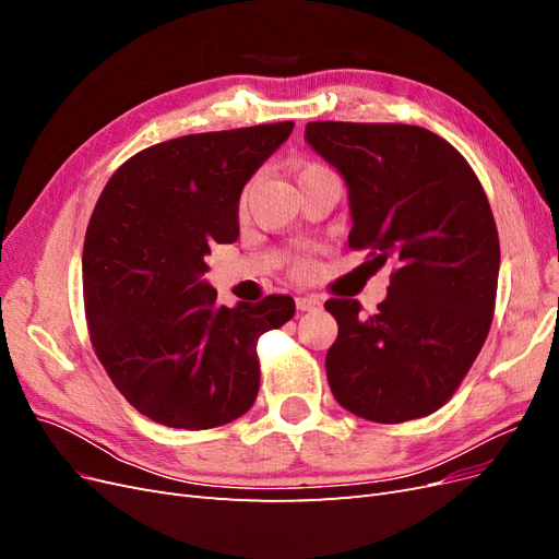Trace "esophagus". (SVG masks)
<instances>
[{"mask_svg":"<svg viewBox=\"0 0 559 559\" xmlns=\"http://www.w3.org/2000/svg\"><path fill=\"white\" fill-rule=\"evenodd\" d=\"M296 308L300 312H314L321 308V300L317 296H298L296 298Z\"/></svg>","mask_w":559,"mask_h":559,"instance_id":"34e87169","label":"esophagus"}]
</instances>
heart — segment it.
I'll use <instances>...</instances> for the list:
<instances>
[{
	"instance_id": "1",
	"label": "heart",
	"mask_w": 559,
	"mask_h": 559,
	"mask_svg": "<svg viewBox=\"0 0 559 559\" xmlns=\"http://www.w3.org/2000/svg\"><path fill=\"white\" fill-rule=\"evenodd\" d=\"M319 170H326V167L314 165V163H308V165H298V167H296V179L306 177V175H312V173H319Z\"/></svg>"
}]
</instances>
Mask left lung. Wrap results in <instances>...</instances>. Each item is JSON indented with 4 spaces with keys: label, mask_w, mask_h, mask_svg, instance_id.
<instances>
[{
    "label": "left lung",
    "mask_w": 559,
    "mask_h": 559,
    "mask_svg": "<svg viewBox=\"0 0 559 559\" xmlns=\"http://www.w3.org/2000/svg\"><path fill=\"white\" fill-rule=\"evenodd\" d=\"M306 142L345 179L349 247L396 273L378 314L331 298L326 378L345 411L382 425L431 415L489 333L499 235L478 177L438 134L403 123H308Z\"/></svg>",
    "instance_id": "left-lung-1"
}]
</instances>
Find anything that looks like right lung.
I'll list each match as a JSON object with an SVG mask.
<instances>
[{
    "mask_svg": "<svg viewBox=\"0 0 559 559\" xmlns=\"http://www.w3.org/2000/svg\"><path fill=\"white\" fill-rule=\"evenodd\" d=\"M292 121L186 134L140 151L99 195L83 242V300L97 359L142 415L175 429L242 417L259 394V337L292 296L218 306L212 245L240 235V195Z\"/></svg>",
    "mask_w": 559,
    "mask_h": 559,
    "instance_id": "obj_1",
    "label": "right lung"
}]
</instances>
